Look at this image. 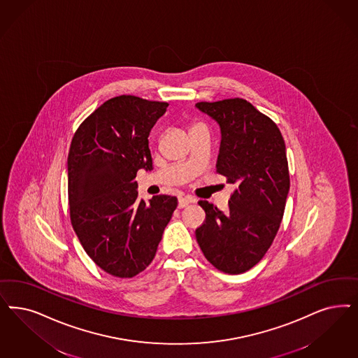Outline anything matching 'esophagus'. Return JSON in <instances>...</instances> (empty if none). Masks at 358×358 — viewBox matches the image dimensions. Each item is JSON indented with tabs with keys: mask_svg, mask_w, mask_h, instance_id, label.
Segmentation results:
<instances>
[{
	"mask_svg": "<svg viewBox=\"0 0 358 358\" xmlns=\"http://www.w3.org/2000/svg\"><path fill=\"white\" fill-rule=\"evenodd\" d=\"M193 202H196V198L180 197L178 198V208L182 209V208H186L189 203H193Z\"/></svg>",
	"mask_w": 358,
	"mask_h": 358,
	"instance_id": "esophagus-1",
	"label": "esophagus"
}]
</instances>
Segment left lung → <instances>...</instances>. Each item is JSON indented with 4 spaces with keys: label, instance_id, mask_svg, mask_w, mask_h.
Listing matches in <instances>:
<instances>
[{
    "label": "left lung",
    "instance_id": "8db88e82",
    "mask_svg": "<svg viewBox=\"0 0 358 358\" xmlns=\"http://www.w3.org/2000/svg\"><path fill=\"white\" fill-rule=\"evenodd\" d=\"M196 107L220 124L217 172L235 185L224 211L208 201L198 202L206 218L196 238L217 270L242 273L266 255L283 220L289 190L283 136L245 99L199 101Z\"/></svg>",
    "mask_w": 358,
    "mask_h": 358
}]
</instances>
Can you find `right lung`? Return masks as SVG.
Instances as JSON below:
<instances>
[{"label": "right lung", "instance_id": "obj_1", "mask_svg": "<svg viewBox=\"0 0 358 358\" xmlns=\"http://www.w3.org/2000/svg\"><path fill=\"white\" fill-rule=\"evenodd\" d=\"M166 101L122 95L104 101L76 129L67 159L70 220L103 271L134 278L155 258L177 198L137 199V171L152 169L148 136Z\"/></svg>", "mask_w": 358, "mask_h": 358}]
</instances>
